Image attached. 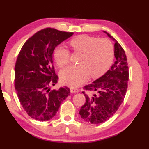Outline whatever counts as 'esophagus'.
<instances>
[{
	"mask_svg": "<svg viewBox=\"0 0 149 149\" xmlns=\"http://www.w3.org/2000/svg\"><path fill=\"white\" fill-rule=\"evenodd\" d=\"M70 91H71V93H78V92H79V90L77 88H71Z\"/></svg>",
	"mask_w": 149,
	"mask_h": 149,
	"instance_id": "34e87169",
	"label": "esophagus"
}]
</instances>
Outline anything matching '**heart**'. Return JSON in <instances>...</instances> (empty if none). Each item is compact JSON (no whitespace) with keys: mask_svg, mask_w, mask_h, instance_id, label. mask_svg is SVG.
<instances>
[{"mask_svg":"<svg viewBox=\"0 0 149 149\" xmlns=\"http://www.w3.org/2000/svg\"><path fill=\"white\" fill-rule=\"evenodd\" d=\"M75 53H82L79 65H70L61 72L63 82L72 87L81 85L90 75L93 78L103 75L111 65L114 58L113 46L110 40L88 35H80L70 41ZM54 60L59 67L70 63V52L63 45L54 51Z\"/></svg>","mask_w":149,"mask_h":149,"instance_id":"heart-1","label":"heart"}]
</instances>
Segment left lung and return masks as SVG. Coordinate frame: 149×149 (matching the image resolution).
Segmentation results:
<instances>
[{"label":"left lung","mask_w":149,"mask_h":149,"mask_svg":"<svg viewBox=\"0 0 149 149\" xmlns=\"http://www.w3.org/2000/svg\"><path fill=\"white\" fill-rule=\"evenodd\" d=\"M116 41L114 54L116 61L105 74L85 86L84 89L93 92L88 95L82 92L86 102L79 115L87 122L97 124L108 120L116 113L124 99L129 79V70L124 50L109 33L104 32Z\"/></svg>","instance_id":"obj_1"}]
</instances>
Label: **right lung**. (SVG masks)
<instances>
[{"label":"right lung","instance_id":"1","mask_svg":"<svg viewBox=\"0 0 149 149\" xmlns=\"http://www.w3.org/2000/svg\"><path fill=\"white\" fill-rule=\"evenodd\" d=\"M74 34L45 28L33 34L21 49L15 66V88L20 103L29 116L45 121L53 118L61 102L70 95L68 87L50 91L57 83L53 64L56 46Z\"/></svg>","mask_w":149,"mask_h":149}]
</instances>
